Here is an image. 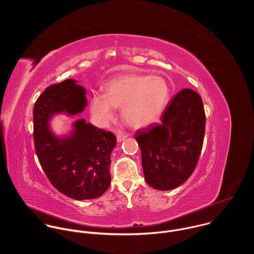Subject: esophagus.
I'll return each mask as SVG.
<instances>
[{
    "label": "esophagus",
    "mask_w": 254,
    "mask_h": 254,
    "mask_svg": "<svg viewBox=\"0 0 254 254\" xmlns=\"http://www.w3.org/2000/svg\"><path fill=\"white\" fill-rule=\"evenodd\" d=\"M127 137H128V134H121V133H118V134L116 135V139H117V141H118L119 143L122 142V141H124Z\"/></svg>",
    "instance_id": "1"
}]
</instances>
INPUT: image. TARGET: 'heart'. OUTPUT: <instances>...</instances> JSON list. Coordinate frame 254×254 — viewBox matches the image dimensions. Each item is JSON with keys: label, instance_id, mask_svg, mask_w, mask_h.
Here are the masks:
<instances>
[{"label": "heart", "instance_id": "heart-1", "mask_svg": "<svg viewBox=\"0 0 254 254\" xmlns=\"http://www.w3.org/2000/svg\"><path fill=\"white\" fill-rule=\"evenodd\" d=\"M103 90L104 95L95 94L89 102L95 121L105 125L113 118L114 109H121L124 121L137 129L154 124L170 97L169 86L163 78L145 74L114 77L105 84Z\"/></svg>", "mask_w": 254, "mask_h": 254}]
</instances>
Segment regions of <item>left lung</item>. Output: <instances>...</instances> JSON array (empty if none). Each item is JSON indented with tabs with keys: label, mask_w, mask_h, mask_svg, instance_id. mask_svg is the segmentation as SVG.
I'll return each mask as SVG.
<instances>
[{
	"label": "left lung",
	"mask_w": 254,
	"mask_h": 254,
	"mask_svg": "<svg viewBox=\"0 0 254 254\" xmlns=\"http://www.w3.org/2000/svg\"><path fill=\"white\" fill-rule=\"evenodd\" d=\"M161 123L138 130L145 180L158 190H173L187 181L197 163L205 132L200 96L183 89L164 110Z\"/></svg>",
	"instance_id": "left-lung-1"
}]
</instances>
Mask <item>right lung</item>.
Segmentation results:
<instances>
[{"label": "right lung", "mask_w": 254, "mask_h": 254, "mask_svg": "<svg viewBox=\"0 0 254 254\" xmlns=\"http://www.w3.org/2000/svg\"><path fill=\"white\" fill-rule=\"evenodd\" d=\"M86 107V89L76 80L66 79L48 87L33 109L39 162L52 185L76 200L100 197L109 189L110 154L116 138L85 119L73 122L68 134L58 136L50 122L58 114L77 115Z\"/></svg>", "instance_id": "1"}]
</instances>
